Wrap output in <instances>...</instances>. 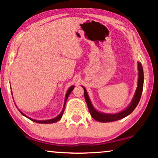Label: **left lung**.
<instances>
[{"label": "left lung", "mask_w": 158, "mask_h": 158, "mask_svg": "<svg viewBox=\"0 0 158 158\" xmlns=\"http://www.w3.org/2000/svg\"><path fill=\"white\" fill-rule=\"evenodd\" d=\"M138 72L139 75L137 88L134 93V97L132 98L131 102H130V104H128V106H127L126 109H124L119 112H117V113H105V112H99L98 110H96L93 104H92V102L91 99H90L86 89H85V87L82 85L84 90V97H85V102H86L88 107H89V112L94 120L102 123L113 122L126 118V116L129 115L134 111L135 108L136 107V106L138 105L139 100L141 99V96H142L143 91V86H144V71H143L142 65L139 61H138Z\"/></svg>", "instance_id": "obj_1"}]
</instances>
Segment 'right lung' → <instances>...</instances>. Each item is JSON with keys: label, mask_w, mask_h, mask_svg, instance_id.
<instances>
[{"label": "right lung", "mask_w": 158, "mask_h": 158, "mask_svg": "<svg viewBox=\"0 0 158 158\" xmlns=\"http://www.w3.org/2000/svg\"><path fill=\"white\" fill-rule=\"evenodd\" d=\"M74 88H75V85H72V86L69 87V89H68V90H67V93H66V95H65L64 102V106H63V109H62V110H61V112H60V113H59L58 115L56 117V118H52V119H49V120H37L32 119V118H30V117H27V116L26 115V114H24L23 112H22L21 111H20L19 110V111L21 112V114H22V115L25 116L26 118H28V119L31 120H32V121H34V122L38 123H56L57 121H59V120L61 118V117H62L63 113H64V106H65V104H66V102H67V98H68V97L69 96V94H70V93H71L72 91H73V89H74ZM11 94H12V93H11Z\"/></svg>", "instance_id": "add662e5"}]
</instances>
